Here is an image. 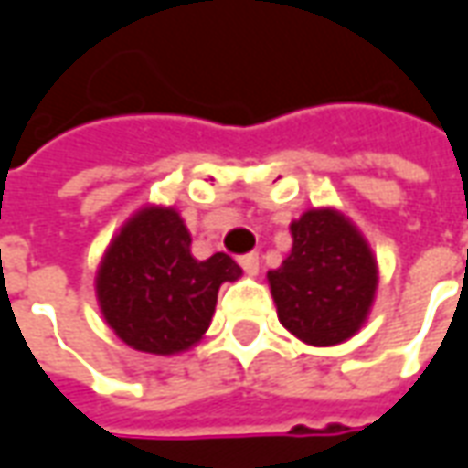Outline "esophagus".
Segmentation results:
<instances>
[{
	"label": "esophagus",
	"instance_id": "esophagus-1",
	"mask_svg": "<svg viewBox=\"0 0 468 468\" xmlns=\"http://www.w3.org/2000/svg\"><path fill=\"white\" fill-rule=\"evenodd\" d=\"M239 264L244 271L257 274L260 271V254H244V257H239Z\"/></svg>",
	"mask_w": 468,
	"mask_h": 468
}]
</instances>
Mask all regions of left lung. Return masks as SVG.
<instances>
[{"label": "left lung", "mask_w": 468, "mask_h": 468, "mask_svg": "<svg viewBox=\"0 0 468 468\" xmlns=\"http://www.w3.org/2000/svg\"><path fill=\"white\" fill-rule=\"evenodd\" d=\"M290 231L292 250L267 271L277 317L307 346H340L366 324L376 303V254L363 231L333 207L307 208Z\"/></svg>", "instance_id": "left-lung-1"}]
</instances>
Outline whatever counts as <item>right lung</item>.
Masks as SVG:
<instances>
[{
    "label": "right lung",
    "instance_id": "add662e5",
    "mask_svg": "<svg viewBox=\"0 0 468 468\" xmlns=\"http://www.w3.org/2000/svg\"><path fill=\"white\" fill-rule=\"evenodd\" d=\"M241 267L224 251L198 261L174 207L145 204L118 229L95 271V297L112 333L151 356L191 350L211 324L218 287Z\"/></svg>",
    "mask_w": 468,
    "mask_h": 468
}]
</instances>
